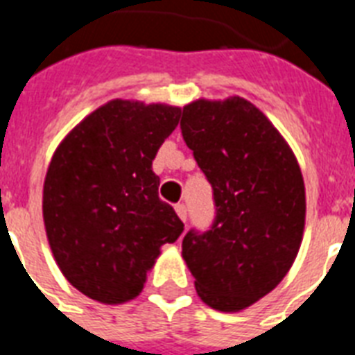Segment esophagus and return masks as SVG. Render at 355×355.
<instances>
[{"label": "esophagus", "instance_id": "1", "mask_svg": "<svg viewBox=\"0 0 355 355\" xmlns=\"http://www.w3.org/2000/svg\"><path fill=\"white\" fill-rule=\"evenodd\" d=\"M175 211H177V216L182 219L184 223H186V219H188V208H186V205H182V202H178L177 206H175Z\"/></svg>", "mask_w": 355, "mask_h": 355}]
</instances>
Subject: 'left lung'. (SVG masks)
I'll return each instance as SVG.
<instances>
[{
    "mask_svg": "<svg viewBox=\"0 0 355 355\" xmlns=\"http://www.w3.org/2000/svg\"><path fill=\"white\" fill-rule=\"evenodd\" d=\"M180 128L216 202L210 230L184 236L182 258L200 300L236 313L272 291L297 258L306 223L302 171L275 125L239 96L189 103Z\"/></svg>",
    "mask_w": 355,
    "mask_h": 355,
    "instance_id": "1",
    "label": "left lung"
}]
</instances>
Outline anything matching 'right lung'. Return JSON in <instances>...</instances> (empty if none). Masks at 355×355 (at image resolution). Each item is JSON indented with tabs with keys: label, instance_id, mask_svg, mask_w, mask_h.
<instances>
[{
	"label": "right lung",
	"instance_id": "obj_1",
	"mask_svg": "<svg viewBox=\"0 0 355 355\" xmlns=\"http://www.w3.org/2000/svg\"><path fill=\"white\" fill-rule=\"evenodd\" d=\"M180 112L112 99L86 116L49 162L42 199L47 241L66 280L92 300L114 306L138 297L162 245L182 234L153 171Z\"/></svg>",
	"mask_w": 355,
	"mask_h": 355
}]
</instances>
